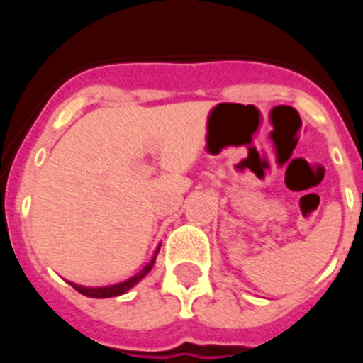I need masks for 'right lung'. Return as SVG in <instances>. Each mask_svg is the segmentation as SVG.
<instances>
[{
    "label": "right lung",
    "instance_id": "right-lung-1",
    "mask_svg": "<svg viewBox=\"0 0 363 363\" xmlns=\"http://www.w3.org/2000/svg\"><path fill=\"white\" fill-rule=\"evenodd\" d=\"M158 251H160V247H158V250H156V255H158ZM156 255L152 256V259H151V262H149L147 265H145L144 269H142L140 272L137 274V276L130 277V279L123 281V283L111 284V286H100V288L80 286V284H73V283H69V284H72V286L75 288V290L79 291V294H82V295H86V296H93V298H108V296H117V295H123V294H126V291L130 290V288H133L135 284H137L138 281L142 279V277H144V276H147V272H149V270L152 269V265H155Z\"/></svg>",
    "mask_w": 363,
    "mask_h": 363
}]
</instances>
